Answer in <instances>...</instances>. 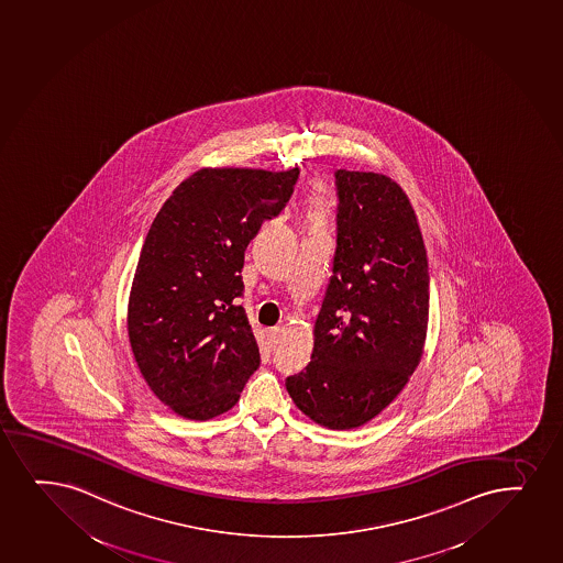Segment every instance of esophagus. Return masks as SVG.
I'll return each mask as SVG.
<instances>
[{
  "label": "esophagus",
  "instance_id": "obj_1",
  "mask_svg": "<svg viewBox=\"0 0 563 563\" xmlns=\"http://www.w3.org/2000/svg\"><path fill=\"white\" fill-rule=\"evenodd\" d=\"M266 336H268V343L274 347V345H278L279 340H282V329H279V327H272Z\"/></svg>",
  "mask_w": 563,
  "mask_h": 563
}]
</instances>
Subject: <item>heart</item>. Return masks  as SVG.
I'll return each instance as SVG.
<instances>
[{
  "instance_id": "obj_1",
  "label": "heart",
  "mask_w": 563,
  "mask_h": 563,
  "mask_svg": "<svg viewBox=\"0 0 563 563\" xmlns=\"http://www.w3.org/2000/svg\"><path fill=\"white\" fill-rule=\"evenodd\" d=\"M308 220L311 229H323L329 220V201L321 189H317L308 199Z\"/></svg>"
}]
</instances>
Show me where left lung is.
<instances>
[{
  "mask_svg": "<svg viewBox=\"0 0 563 563\" xmlns=\"http://www.w3.org/2000/svg\"><path fill=\"white\" fill-rule=\"evenodd\" d=\"M334 265L311 361L285 379L297 408L330 430L382 413L419 366L430 308L419 221L388 176L336 170Z\"/></svg>",
  "mask_w": 563,
  "mask_h": 563,
  "instance_id": "1",
  "label": "left lung"
}]
</instances>
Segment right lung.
<instances>
[{
  "label": "right lung",
  "mask_w": 563,
  "mask_h": 563,
  "mask_svg": "<svg viewBox=\"0 0 563 563\" xmlns=\"http://www.w3.org/2000/svg\"><path fill=\"white\" fill-rule=\"evenodd\" d=\"M298 173L201 168L150 227L131 285L128 334L144 382L184 419L229 411L261 364L239 305L240 272L263 221L291 199Z\"/></svg>",
  "instance_id": "obj_1"
}]
</instances>
